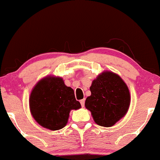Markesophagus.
Returning a JSON list of instances; mask_svg holds the SVG:
<instances>
[{"instance_id": "esophagus-1", "label": "esophagus", "mask_w": 160, "mask_h": 160, "mask_svg": "<svg viewBox=\"0 0 160 160\" xmlns=\"http://www.w3.org/2000/svg\"><path fill=\"white\" fill-rule=\"evenodd\" d=\"M80 104H81L82 107H84V104H85V99H82V100H80Z\"/></svg>"}]
</instances>
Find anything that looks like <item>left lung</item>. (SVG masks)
Listing matches in <instances>:
<instances>
[{
    "mask_svg": "<svg viewBox=\"0 0 160 160\" xmlns=\"http://www.w3.org/2000/svg\"><path fill=\"white\" fill-rule=\"evenodd\" d=\"M91 95L85 102L95 123L111 127L127 113L130 94L127 85L119 75L104 71L92 82Z\"/></svg>",
    "mask_w": 160,
    "mask_h": 160,
    "instance_id": "obj_1",
    "label": "left lung"
}]
</instances>
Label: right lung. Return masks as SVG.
I'll return each instance as SVG.
<instances>
[{
    "label": "right lung",
    "instance_id": "1",
    "mask_svg": "<svg viewBox=\"0 0 160 160\" xmlns=\"http://www.w3.org/2000/svg\"><path fill=\"white\" fill-rule=\"evenodd\" d=\"M29 106L37 122L52 131L65 127L70 111L81 108L74 89L65 86L62 78L51 76L40 80L33 88Z\"/></svg>",
    "mask_w": 160,
    "mask_h": 160
}]
</instances>
